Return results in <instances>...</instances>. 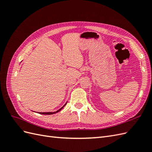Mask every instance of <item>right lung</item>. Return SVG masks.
Here are the masks:
<instances>
[{"label": "right lung", "mask_w": 152, "mask_h": 152, "mask_svg": "<svg viewBox=\"0 0 152 152\" xmlns=\"http://www.w3.org/2000/svg\"><path fill=\"white\" fill-rule=\"evenodd\" d=\"M66 103H66L65 104H64V106L63 107H62L60 109H59L58 110H57V111H56V112H39V113H40V114H42V115H52V114H54V113H57V112H59L60 111V110L65 107V106L66 104Z\"/></svg>", "instance_id": "right-lung-1"}]
</instances>
